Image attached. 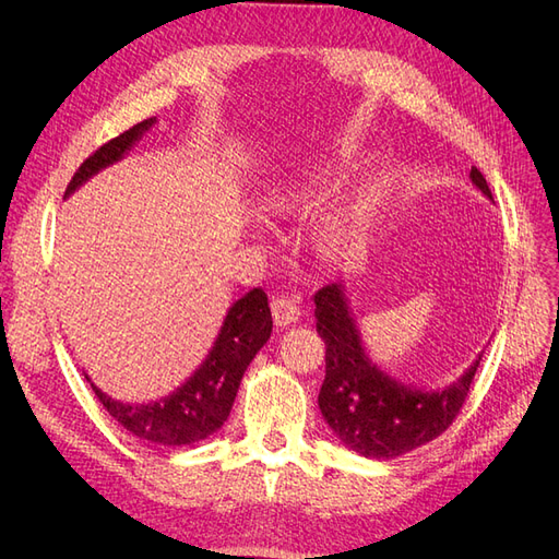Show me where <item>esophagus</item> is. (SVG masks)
Segmentation results:
<instances>
[{
  "mask_svg": "<svg viewBox=\"0 0 559 559\" xmlns=\"http://www.w3.org/2000/svg\"><path fill=\"white\" fill-rule=\"evenodd\" d=\"M270 308H273V319L277 326H292L298 321L300 317V308H298V300L292 296H275L273 302H270Z\"/></svg>",
  "mask_w": 559,
  "mask_h": 559,
  "instance_id": "esophagus-1",
  "label": "esophagus"
}]
</instances>
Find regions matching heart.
Listing matches in <instances>:
<instances>
[{
  "label": "heart",
  "instance_id": "heart-1",
  "mask_svg": "<svg viewBox=\"0 0 559 559\" xmlns=\"http://www.w3.org/2000/svg\"><path fill=\"white\" fill-rule=\"evenodd\" d=\"M326 181L324 167L296 170L270 181L263 189V205L270 212H296L319 195ZM373 205L361 189H349L324 210L319 218V240L333 253H347L357 249L368 235Z\"/></svg>",
  "mask_w": 559,
  "mask_h": 559
}]
</instances>
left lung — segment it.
<instances>
[{"label": "left lung", "mask_w": 559, "mask_h": 559, "mask_svg": "<svg viewBox=\"0 0 559 559\" xmlns=\"http://www.w3.org/2000/svg\"><path fill=\"white\" fill-rule=\"evenodd\" d=\"M471 181L492 200L485 177L471 167ZM317 333L326 343V378L319 411L341 443L368 460H394L441 436L460 413L483 352L448 386L405 384L382 370L361 341L345 286L333 282L314 294Z\"/></svg>", "instance_id": "1"}]
</instances>
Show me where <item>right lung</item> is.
Listing matches in <instances>:
<instances>
[{
  "label": "right lung",
  "instance_id": "obj_1",
  "mask_svg": "<svg viewBox=\"0 0 559 559\" xmlns=\"http://www.w3.org/2000/svg\"><path fill=\"white\" fill-rule=\"evenodd\" d=\"M154 123L156 116L146 118L105 146H99L91 158L81 163L70 186H67L64 198H70L97 173L107 170L109 165L123 160ZM270 333H273V314L267 308V296L263 289H251L228 308L222 331H218L205 361L167 396L151 403H126L105 394L88 376L86 380L107 413L130 433L158 445H191L205 441L224 427L233 401L238 396L245 370L267 343Z\"/></svg>",
  "mask_w": 559,
  "mask_h": 559
}]
</instances>
